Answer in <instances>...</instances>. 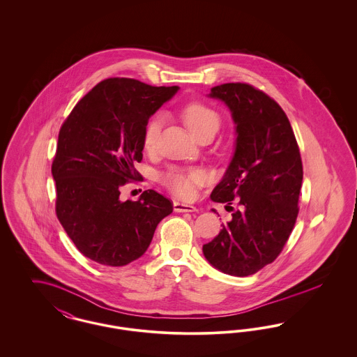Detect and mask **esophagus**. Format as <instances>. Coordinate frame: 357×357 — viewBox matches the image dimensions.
Returning <instances> with one entry per match:
<instances>
[{"label":"esophagus","mask_w":357,"mask_h":357,"mask_svg":"<svg viewBox=\"0 0 357 357\" xmlns=\"http://www.w3.org/2000/svg\"><path fill=\"white\" fill-rule=\"evenodd\" d=\"M174 210L176 213H192V211H197V208L192 204H181V202H174Z\"/></svg>","instance_id":"esophagus-1"}]
</instances>
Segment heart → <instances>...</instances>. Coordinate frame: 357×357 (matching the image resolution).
<instances>
[{"label":"heart","mask_w":357,"mask_h":357,"mask_svg":"<svg viewBox=\"0 0 357 357\" xmlns=\"http://www.w3.org/2000/svg\"><path fill=\"white\" fill-rule=\"evenodd\" d=\"M181 115L186 123L187 128L197 137L208 131L217 132L221 124L220 115L211 107L202 102H187L182 108ZM160 123V118L155 116L146 124L143 132V144L146 150H153L155 147ZM160 181L171 194L182 199H188L194 195L195 188L204 183V174L201 170L170 169L160 176Z\"/></svg>","instance_id":"b5f03b06"}]
</instances>
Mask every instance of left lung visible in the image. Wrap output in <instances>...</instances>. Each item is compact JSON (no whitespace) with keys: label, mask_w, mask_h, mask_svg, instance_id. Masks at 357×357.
Masks as SVG:
<instances>
[{"label":"left lung","mask_w":357,"mask_h":357,"mask_svg":"<svg viewBox=\"0 0 357 357\" xmlns=\"http://www.w3.org/2000/svg\"><path fill=\"white\" fill-rule=\"evenodd\" d=\"M210 96L227 104L238 136L233 160L211 192L214 202L229 204L233 218L204 243V255L218 271L246 277L272 264L294 227L301 155L287 114L264 91L226 83L213 86Z\"/></svg>","instance_id":"8db88e82"}]
</instances>
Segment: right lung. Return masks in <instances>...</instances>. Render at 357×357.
<instances>
[{
	"label": "right lung",
	"instance_id": "right-lung-1",
	"mask_svg": "<svg viewBox=\"0 0 357 357\" xmlns=\"http://www.w3.org/2000/svg\"><path fill=\"white\" fill-rule=\"evenodd\" d=\"M178 86H153L109 77L95 85L64 120L52 162L56 215L75 246L104 266H124L144 255L172 202L155 190L139 201L119 199L120 188L142 182L150 116Z\"/></svg>",
	"mask_w": 357,
	"mask_h": 357
}]
</instances>
